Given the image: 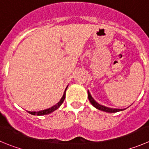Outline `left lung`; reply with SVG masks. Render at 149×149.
I'll return each mask as SVG.
<instances>
[{"instance_id": "obj_1", "label": "left lung", "mask_w": 149, "mask_h": 149, "mask_svg": "<svg viewBox=\"0 0 149 149\" xmlns=\"http://www.w3.org/2000/svg\"><path fill=\"white\" fill-rule=\"evenodd\" d=\"M87 92H88V98H89V100L90 101L91 104H92L95 108H96L97 109L100 110V111H105V112H108V113H116V112H119V111L125 110V109H118V108H108V107H105L104 106V105H100V104L97 103V102L93 99L92 95H91L90 93H89V90L87 91Z\"/></svg>"}]
</instances>
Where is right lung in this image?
Returning <instances> with one entry per match:
<instances>
[{
  "mask_svg": "<svg viewBox=\"0 0 149 149\" xmlns=\"http://www.w3.org/2000/svg\"><path fill=\"white\" fill-rule=\"evenodd\" d=\"M68 86L66 87L65 90L64 92V94H63V97L61 98V100H60V101H59L58 102H57L56 105H53L52 107H51V108H47V109H45V110H43V111H37V112H36V111H27L29 113H30V114L32 115H37V116H42V115H47V114H49V113H51L52 112H53V111H54L55 110L58 109L59 108H60V105H62V103L63 102V101L65 100V92H66V89H67Z\"/></svg>",
  "mask_w": 149,
  "mask_h": 149,
  "instance_id": "1",
  "label": "right lung"
}]
</instances>
